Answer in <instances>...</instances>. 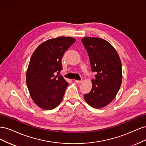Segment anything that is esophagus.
I'll return each mask as SVG.
<instances>
[{"instance_id":"obj_1","label":"esophagus","mask_w":146,"mask_h":146,"mask_svg":"<svg viewBox=\"0 0 146 146\" xmlns=\"http://www.w3.org/2000/svg\"><path fill=\"white\" fill-rule=\"evenodd\" d=\"M75 82H76V83H82V80H75L74 81Z\"/></svg>"}]
</instances>
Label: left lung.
I'll use <instances>...</instances> for the list:
<instances>
[{
	"label": "left lung",
	"mask_w": 146,
	"mask_h": 146,
	"mask_svg": "<svg viewBox=\"0 0 146 146\" xmlns=\"http://www.w3.org/2000/svg\"><path fill=\"white\" fill-rule=\"evenodd\" d=\"M90 58L91 68L96 73L92 89L84 95L86 103L94 108H101L115 98L122 83V64L116 49L100 38L82 39Z\"/></svg>",
	"instance_id": "8db88e82"
}]
</instances>
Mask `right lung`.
I'll use <instances>...</instances> for the list:
<instances>
[{"label": "right lung", "mask_w": 146, "mask_h": 146, "mask_svg": "<svg viewBox=\"0 0 146 146\" xmlns=\"http://www.w3.org/2000/svg\"><path fill=\"white\" fill-rule=\"evenodd\" d=\"M76 41L74 38L65 36L50 39L33 53L26 74V83L31 98L39 107L52 110L62 100L69 83L63 76L55 74L62 70V57Z\"/></svg>", "instance_id": "right-lung-1"}]
</instances>
